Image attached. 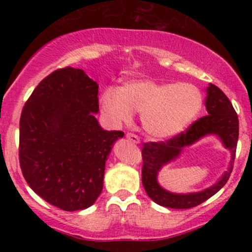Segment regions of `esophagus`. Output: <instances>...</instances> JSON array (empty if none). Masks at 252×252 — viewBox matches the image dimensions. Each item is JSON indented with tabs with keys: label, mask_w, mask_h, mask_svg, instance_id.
<instances>
[{
	"label": "esophagus",
	"mask_w": 252,
	"mask_h": 252,
	"mask_svg": "<svg viewBox=\"0 0 252 252\" xmlns=\"http://www.w3.org/2000/svg\"><path fill=\"white\" fill-rule=\"evenodd\" d=\"M126 138H128L130 142L132 143H136V144L140 143V137L135 134H126Z\"/></svg>",
	"instance_id": "obj_1"
}]
</instances>
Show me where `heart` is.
<instances>
[{"label": "heart", "instance_id": "b5f03b06", "mask_svg": "<svg viewBox=\"0 0 252 252\" xmlns=\"http://www.w3.org/2000/svg\"><path fill=\"white\" fill-rule=\"evenodd\" d=\"M100 109L114 126L128 123L134 111L141 112L144 131L156 140L174 137L184 131L202 106L198 88L189 83H162L153 79L124 82L120 89L102 92Z\"/></svg>", "mask_w": 252, "mask_h": 252}]
</instances>
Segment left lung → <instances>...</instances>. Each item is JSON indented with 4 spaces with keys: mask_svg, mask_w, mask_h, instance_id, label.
I'll return each instance as SVG.
<instances>
[{
    "mask_svg": "<svg viewBox=\"0 0 252 252\" xmlns=\"http://www.w3.org/2000/svg\"><path fill=\"white\" fill-rule=\"evenodd\" d=\"M206 92L205 106L207 116L199 118L186 131L174 136L170 140L143 144L142 184L149 198L161 206L179 210L198 206L215 195L226 184L232 172L238 141V116L226 94L220 89L210 84ZM207 134L218 135L225 148L230 150L231 161L227 172L213 187L200 192L180 195L162 189L157 182V174L160 168L164 164L175 159L185 146L191 145Z\"/></svg>",
    "mask_w": 252,
    "mask_h": 252,
    "instance_id": "8db88e82",
    "label": "left lung"
}]
</instances>
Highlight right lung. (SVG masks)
Returning <instances> with one entry per match:
<instances>
[{
  "mask_svg": "<svg viewBox=\"0 0 252 252\" xmlns=\"http://www.w3.org/2000/svg\"><path fill=\"white\" fill-rule=\"evenodd\" d=\"M98 84L80 68L42 79L20 118V167L37 195L63 211L85 210L103 189L105 162L124 132L104 130Z\"/></svg>",
  "mask_w": 252,
  "mask_h": 252,
  "instance_id": "obj_1",
  "label": "right lung"
}]
</instances>
